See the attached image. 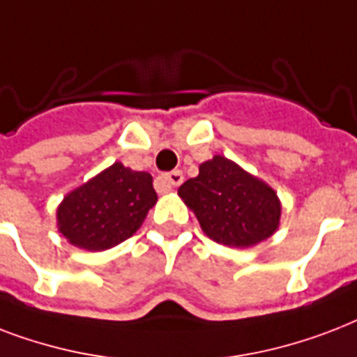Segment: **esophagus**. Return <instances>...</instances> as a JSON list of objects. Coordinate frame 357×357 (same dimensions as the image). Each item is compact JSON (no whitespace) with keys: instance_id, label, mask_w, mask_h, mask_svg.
<instances>
[{"instance_id":"esophagus-1","label":"esophagus","mask_w":357,"mask_h":357,"mask_svg":"<svg viewBox=\"0 0 357 357\" xmlns=\"http://www.w3.org/2000/svg\"><path fill=\"white\" fill-rule=\"evenodd\" d=\"M160 181L164 182V186L167 188H176L181 186L182 182H184V175H182V171H171V173H165V175H162V178Z\"/></svg>"}]
</instances>
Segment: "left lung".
Returning <instances> with one entry per match:
<instances>
[{"label": "left lung", "mask_w": 357, "mask_h": 357, "mask_svg": "<svg viewBox=\"0 0 357 357\" xmlns=\"http://www.w3.org/2000/svg\"><path fill=\"white\" fill-rule=\"evenodd\" d=\"M178 195L195 212L204 234L229 248L259 244L275 233L281 204L272 188L223 156L199 165Z\"/></svg>", "instance_id": "obj_1"}]
</instances>
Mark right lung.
Here are the masks:
<instances>
[{"label": "right lung", "instance_id": "right-lung-1", "mask_svg": "<svg viewBox=\"0 0 357 357\" xmlns=\"http://www.w3.org/2000/svg\"><path fill=\"white\" fill-rule=\"evenodd\" d=\"M156 199L153 176L115 162L63 199L57 225L82 250H109L141 227Z\"/></svg>", "mask_w": 357, "mask_h": 357}]
</instances>
